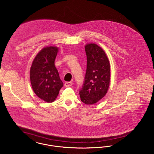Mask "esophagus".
Segmentation results:
<instances>
[{
	"label": "esophagus",
	"mask_w": 154,
	"mask_h": 154,
	"mask_svg": "<svg viewBox=\"0 0 154 154\" xmlns=\"http://www.w3.org/2000/svg\"><path fill=\"white\" fill-rule=\"evenodd\" d=\"M72 85V82H66L64 84L65 87H70Z\"/></svg>",
	"instance_id": "1"
}]
</instances>
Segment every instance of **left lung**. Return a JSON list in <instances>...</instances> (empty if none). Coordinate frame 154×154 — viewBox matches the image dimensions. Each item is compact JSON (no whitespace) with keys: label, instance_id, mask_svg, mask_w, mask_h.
<instances>
[{"label":"left lung","instance_id":"left-lung-1","mask_svg":"<svg viewBox=\"0 0 154 154\" xmlns=\"http://www.w3.org/2000/svg\"><path fill=\"white\" fill-rule=\"evenodd\" d=\"M87 55V70L79 94L81 100L92 105L106 94L110 82V63L103 50L95 44L85 46Z\"/></svg>","mask_w":154,"mask_h":154}]
</instances>
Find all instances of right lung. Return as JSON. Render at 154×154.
I'll return each instance as SVG.
<instances>
[{"mask_svg": "<svg viewBox=\"0 0 154 154\" xmlns=\"http://www.w3.org/2000/svg\"><path fill=\"white\" fill-rule=\"evenodd\" d=\"M58 49L49 46L42 49L35 57L30 69V81L36 95L46 102H52L63 86L54 66Z\"/></svg>", "mask_w": 154, "mask_h": 154, "instance_id": "add662e5", "label": "right lung"}]
</instances>
